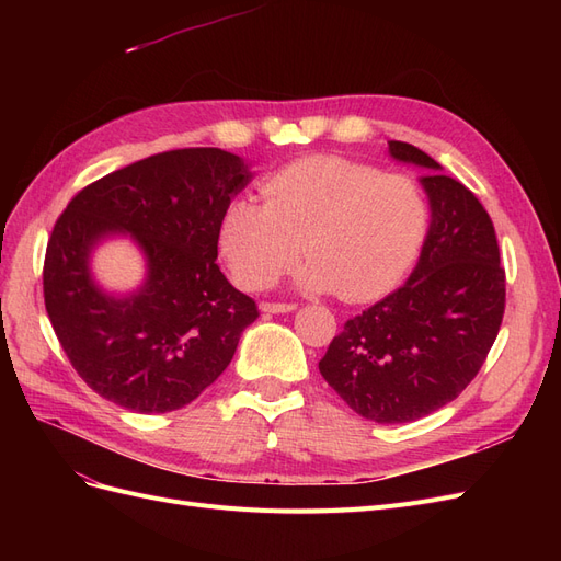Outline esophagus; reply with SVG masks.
Here are the masks:
<instances>
[{
    "mask_svg": "<svg viewBox=\"0 0 561 561\" xmlns=\"http://www.w3.org/2000/svg\"><path fill=\"white\" fill-rule=\"evenodd\" d=\"M264 313H293L297 311V304H283V301H266L262 304Z\"/></svg>",
    "mask_w": 561,
    "mask_h": 561,
    "instance_id": "1",
    "label": "esophagus"
}]
</instances>
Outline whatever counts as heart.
Here are the masks:
<instances>
[{"label":"heart","instance_id":"heart-1","mask_svg":"<svg viewBox=\"0 0 561 561\" xmlns=\"http://www.w3.org/2000/svg\"><path fill=\"white\" fill-rule=\"evenodd\" d=\"M262 196L231 198L219 219V252L245 290L274 285L304 248L299 290L383 297L410 274L431 227V203L414 178L342 157L285 165L262 182Z\"/></svg>","mask_w":561,"mask_h":561}]
</instances>
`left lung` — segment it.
I'll use <instances>...</instances> for the list:
<instances>
[{
	"label": "left lung",
	"mask_w": 561,
	"mask_h": 561,
	"mask_svg": "<svg viewBox=\"0 0 561 561\" xmlns=\"http://www.w3.org/2000/svg\"><path fill=\"white\" fill-rule=\"evenodd\" d=\"M388 157L419 178L431 227L402 287L351 318L318 363L336 396L377 423H407L449 404L478 375L505 309V271L494 222L468 186L414 145Z\"/></svg>",
	"instance_id": "obj_1"
}]
</instances>
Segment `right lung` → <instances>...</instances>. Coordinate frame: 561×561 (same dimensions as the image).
<instances>
[{
  "label": "right lung",
  "instance_id": "add662e5",
  "mask_svg": "<svg viewBox=\"0 0 561 561\" xmlns=\"http://www.w3.org/2000/svg\"><path fill=\"white\" fill-rule=\"evenodd\" d=\"M250 180V163L231 151L173 149L100 178L58 217L44 304L67 358L98 396L165 414L227 369L260 316L215 264L219 219ZM112 238H128L146 260L130 294H110L92 276L94 250Z\"/></svg>",
  "mask_w": 561,
  "mask_h": 561
}]
</instances>
